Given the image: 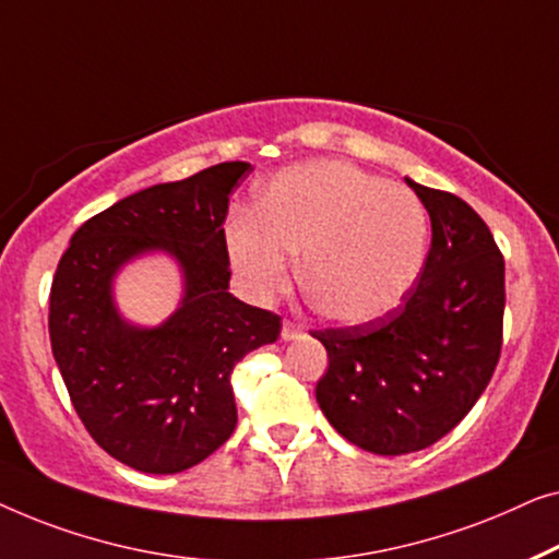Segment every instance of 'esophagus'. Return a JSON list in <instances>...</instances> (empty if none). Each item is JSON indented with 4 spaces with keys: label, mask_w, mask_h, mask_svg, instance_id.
I'll list each match as a JSON object with an SVG mask.
<instances>
[{
    "label": "esophagus",
    "mask_w": 559,
    "mask_h": 559,
    "mask_svg": "<svg viewBox=\"0 0 559 559\" xmlns=\"http://www.w3.org/2000/svg\"><path fill=\"white\" fill-rule=\"evenodd\" d=\"M281 336H283V340H286V342H290V340H301V336H304V326L296 324V321H290V319H283Z\"/></svg>",
    "instance_id": "obj_1"
}]
</instances>
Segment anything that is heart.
<instances>
[{"mask_svg":"<svg viewBox=\"0 0 559 559\" xmlns=\"http://www.w3.org/2000/svg\"><path fill=\"white\" fill-rule=\"evenodd\" d=\"M428 248V215L403 185L347 162H306L258 192L255 212L225 225L233 271L255 298L278 296L301 257L313 309L344 324L380 319L415 286Z\"/></svg>","mask_w":559,"mask_h":559,"instance_id":"obj_1","label":"heart"}]
</instances>
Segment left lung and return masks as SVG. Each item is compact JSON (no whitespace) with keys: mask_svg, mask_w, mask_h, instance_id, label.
<instances>
[{"mask_svg":"<svg viewBox=\"0 0 559 559\" xmlns=\"http://www.w3.org/2000/svg\"><path fill=\"white\" fill-rule=\"evenodd\" d=\"M405 182L433 227L418 283L380 319L311 334L329 355L321 413L377 455L451 433L489 384L504 329V255L489 227L455 194Z\"/></svg>","mask_w":559,"mask_h":559,"instance_id":"obj_1","label":"left lung"}]
</instances>
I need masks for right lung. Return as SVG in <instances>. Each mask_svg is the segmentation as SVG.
I'll return each instance as SVG.
<instances>
[{
	"label": "right lung",
	"mask_w": 559,
	"mask_h": 559,
	"mask_svg": "<svg viewBox=\"0 0 559 559\" xmlns=\"http://www.w3.org/2000/svg\"><path fill=\"white\" fill-rule=\"evenodd\" d=\"M248 162H223L182 182L154 185L78 227L50 288V344L70 403L108 455L144 474L198 466L233 436V367L281 334V317L230 290L225 217ZM164 249L186 296L154 330L112 304V276L131 257Z\"/></svg>",
	"instance_id": "1"
}]
</instances>
